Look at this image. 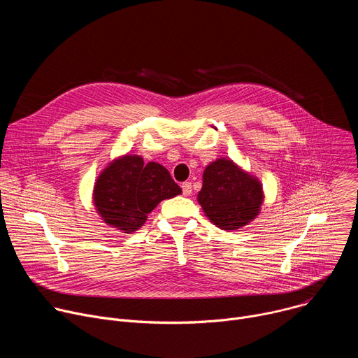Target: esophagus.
Here are the masks:
<instances>
[{
  "label": "esophagus",
  "mask_w": 358,
  "mask_h": 358,
  "mask_svg": "<svg viewBox=\"0 0 358 358\" xmlns=\"http://www.w3.org/2000/svg\"><path fill=\"white\" fill-rule=\"evenodd\" d=\"M181 188H182V194H184L185 196H189V195H191V192H192V185H191L189 181L182 182V184H181Z\"/></svg>",
  "instance_id": "34e87169"
}]
</instances>
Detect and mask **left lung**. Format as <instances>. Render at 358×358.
Segmentation results:
<instances>
[{"mask_svg": "<svg viewBox=\"0 0 358 358\" xmlns=\"http://www.w3.org/2000/svg\"><path fill=\"white\" fill-rule=\"evenodd\" d=\"M198 202L208 220L221 229L234 231L248 225L261 213V181L229 159L210 163L202 174Z\"/></svg>", "mask_w": 358, "mask_h": 358, "instance_id": "1", "label": "left lung"}]
</instances>
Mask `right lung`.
Segmentation results:
<instances>
[{
    "label": "right lung",
    "instance_id": "1",
    "mask_svg": "<svg viewBox=\"0 0 358 358\" xmlns=\"http://www.w3.org/2000/svg\"><path fill=\"white\" fill-rule=\"evenodd\" d=\"M182 191L159 163L144 164L141 156L117 157L100 173L93 187V203L105 224L131 234L163 199Z\"/></svg>",
    "mask_w": 358,
    "mask_h": 358
}]
</instances>
